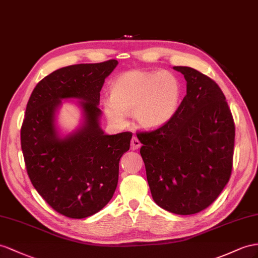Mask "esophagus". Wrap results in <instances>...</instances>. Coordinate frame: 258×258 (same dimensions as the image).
Returning <instances> with one entry per match:
<instances>
[{
    "label": "esophagus",
    "mask_w": 258,
    "mask_h": 258,
    "mask_svg": "<svg viewBox=\"0 0 258 258\" xmlns=\"http://www.w3.org/2000/svg\"><path fill=\"white\" fill-rule=\"evenodd\" d=\"M141 142L138 141V138L137 137H133L132 138V141H131V148L133 149V150H136V149H138L141 147Z\"/></svg>",
    "instance_id": "esophagus-1"
}]
</instances>
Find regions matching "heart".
<instances>
[{"label":"heart","mask_w":258,"mask_h":258,"mask_svg":"<svg viewBox=\"0 0 258 258\" xmlns=\"http://www.w3.org/2000/svg\"><path fill=\"white\" fill-rule=\"evenodd\" d=\"M180 96V83L171 73L130 71L112 83L103 110L115 124H124V114H134L141 126L157 128L175 114Z\"/></svg>","instance_id":"heart-1"}]
</instances>
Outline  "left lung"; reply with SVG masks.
I'll return each mask as SVG.
<instances>
[{
    "instance_id": "1",
    "label": "left lung",
    "mask_w": 258,
    "mask_h": 258,
    "mask_svg": "<svg viewBox=\"0 0 258 258\" xmlns=\"http://www.w3.org/2000/svg\"><path fill=\"white\" fill-rule=\"evenodd\" d=\"M173 69L185 78V97L166 124L136 135L156 204L176 215H194L213 204L229 182L235 126L214 79L187 66Z\"/></svg>"
}]
</instances>
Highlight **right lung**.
I'll list each match as a JSON object with an SVG mask.
<instances>
[{
    "label": "right lung",
    "mask_w": 258,
    "mask_h": 258,
    "mask_svg": "<svg viewBox=\"0 0 258 258\" xmlns=\"http://www.w3.org/2000/svg\"><path fill=\"white\" fill-rule=\"evenodd\" d=\"M116 60L56 70L37 84L22 124L24 160L32 185L56 213L82 219L101 210L114 194L118 162L130 149L131 132L105 135L99 126L100 90ZM83 101V126L64 139L56 134L62 98Z\"/></svg>",
    "instance_id": "obj_1"
}]
</instances>
